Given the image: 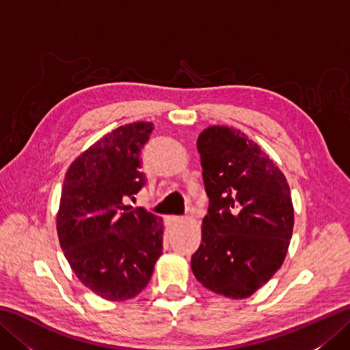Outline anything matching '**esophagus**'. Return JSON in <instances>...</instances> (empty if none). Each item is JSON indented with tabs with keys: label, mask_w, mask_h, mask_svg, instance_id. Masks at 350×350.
I'll list each match as a JSON object with an SVG mask.
<instances>
[{
	"label": "esophagus",
	"mask_w": 350,
	"mask_h": 350,
	"mask_svg": "<svg viewBox=\"0 0 350 350\" xmlns=\"http://www.w3.org/2000/svg\"><path fill=\"white\" fill-rule=\"evenodd\" d=\"M168 224H179V222H182L183 221V218H180V217H168Z\"/></svg>",
	"instance_id": "esophagus-1"
}]
</instances>
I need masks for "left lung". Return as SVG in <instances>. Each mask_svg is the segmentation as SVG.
<instances>
[{
	"instance_id": "8db88e82",
	"label": "left lung",
	"mask_w": 350,
	"mask_h": 350,
	"mask_svg": "<svg viewBox=\"0 0 350 350\" xmlns=\"http://www.w3.org/2000/svg\"><path fill=\"white\" fill-rule=\"evenodd\" d=\"M209 211L191 267L202 284L248 298L284 262L293 204L282 171L239 129L211 126L197 139Z\"/></svg>"
}]
</instances>
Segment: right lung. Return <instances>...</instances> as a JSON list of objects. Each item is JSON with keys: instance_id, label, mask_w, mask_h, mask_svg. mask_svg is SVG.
I'll list each match as a JSON object with an SVG mask.
<instances>
[{"instance_id": "obj_1", "label": "right lung", "mask_w": 350, "mask_h": 350, "mask_svg": "<svg viewBox=\"0 0 350 350\" xmlns=\"http://www.w3.org/2000/svg\"><path fill=\"white\" fill-rule=\"evenodd\" d=\"M152 131L150 122L120 126L79 154L64 177L58 241L79 281L107 301L143 292L162 254V219L126 204L146 183L139 154Z\"/></svg>"}]
</instances>
